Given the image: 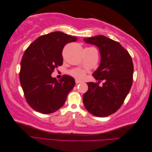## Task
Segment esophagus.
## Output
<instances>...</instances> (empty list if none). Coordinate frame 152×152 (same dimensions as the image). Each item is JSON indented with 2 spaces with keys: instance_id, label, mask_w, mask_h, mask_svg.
Listing matches in <instances>:
<instances>
[{
  "instance_id": "1",
  "label": "esophagus",
  "mask_w": 152,
  "mask_h": 152,
  "mask_svg": "<svg viewBox=\"0 0 152 152\" xmlns=\"http://www.w3.org/2000/svg\"><path fill=\"white\" fill-rule=\"evenodd\" d=\"M81 81H80V80H75V83L76 84H79V83H81Z\"/></svg>"
}]
</instances>
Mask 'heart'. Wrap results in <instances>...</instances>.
Listing matches in <instances>:
<instances>
[{
  "label": "heart",
  "instance_id": "b5f03b06",
  "mask_svg": "<svg viewBox=\"0 0 152 152\" xmlns=\"http://www.w3.org/2000/svg\"><path fill=\"white\" fill-rule=\"evenodd\" d=\"M70 74L72 77L75 78V79L81 80V79H83L84 78L86 72L85 71L81 70V69L75 68V69H73V70H72L70 72Z\"/></svg>",
  "mask_w": 152,
  "mask_h": 152
}]
</instances>
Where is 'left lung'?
Segmentation results:
<instances>
[{"mask_svg":"<svg viewBox=\"0 0 152 152\" xmlns=\"http://www.w3.org/2000/svg\"><path fill=\"white\" fill-rule=\"evenodd\" d=\"M98 47L101 63L93 74L98 82H87L88 90L83 96L84 104L93 115H110L121 107L129 92L133 81L134 66L131 55L117 41L103 35L84 39Z\"/></svg>","mask_w":152,"mask_h":152,"instance_id":"left-lung-1","label":"left lung"}]
</instances>
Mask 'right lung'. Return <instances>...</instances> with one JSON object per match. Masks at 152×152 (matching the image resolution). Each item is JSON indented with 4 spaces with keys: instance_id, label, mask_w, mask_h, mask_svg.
I'll list each match as a JSON object with an SVG mask.
<instances>
[{
    "instance_id": "right-lung-1",
    "label": "right lung",
    "mask_w": 152,
    "mask_h": 152,
    "mask_svg": "<svg viewBox=\"0 0 152 152\" xmlns=\"http://www.w3.org/2000/svg\"><path fill=\"white\" fill-rule=\"evenodd\" d=\"M76 40V37L54 31L39 37L25 50L21 61L20 80L26 102L35 111L51 113L65 103L75 86V80L64 75L58 80L51 73L62 65L65 45Z\"/></svg>"
}]
</instances>
